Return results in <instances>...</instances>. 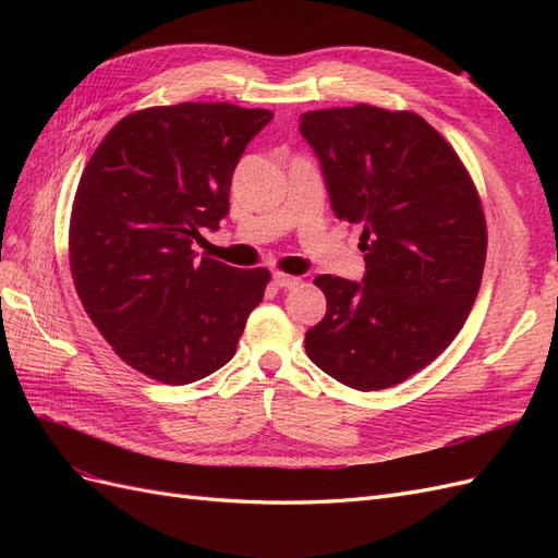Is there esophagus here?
Returning <instances> with one entry per match:
<instances>
[{"label": "esophagus", "instance_id": "esophagus-1", "mask_svg": "<svg viewBox=\"0 0 558 558\" xmlns=\"http://www.w3.org/2000/svg\"><path fill=\"white\" fill-rule=\"evenodd\" d=\"M272 281H275V286H279V289H295V286L300 283V277H291V275H283V272H275Z\"/></svg>", "mask_w": 558, "mask_h": 558}]
</instances>
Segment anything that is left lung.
<instances>
[{
	"mask_svg": "<svg viewBox=\"0 0 558 558\" xmlns=\"http://www.w3.org/2000/svg\"><path fill=\"white\" fill-rule=\"evenodd\" d=\"M337 218L361 226L363 281L320 275L328 310L307 330L314 365L356 391L416 375L475 305L486 221L475 183L440 132L369 105L300 116Z\"/></svg>",
	"mask_w": 558,
	"mask_h": 558,
	"instance_id": "left-lung-1",
	"label": "left lung"
}]
</instances>
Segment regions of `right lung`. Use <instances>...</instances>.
I'll list each match as a JSON object with an SVG mask.
<instances>
[{
	"label": "right lung",
	"instance_id": "right-lung-1",
	"mask_svg": "<svg viewBox=\"0 0 558 558\" xmlns=\"http://www.w3.org/2000/svg\"><path fill=\"white\" fill-rule=\"evenodd\" d=\"M272 121L228 102L150 107L118 121L81 174L70 267L90 320L128 365L183 386L223 367L269 272L202 258L246 144Z\"/></svg>",
	"mask_w": 558,
	"mask_h": 558
}]
</instances>
